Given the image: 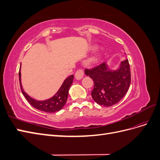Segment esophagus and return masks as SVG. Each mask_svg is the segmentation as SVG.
I'll use <instances>...</instances> for the list:
<instances>
[{"label": "esophagus", "instance_id": "obj_1", "mask_svg": "<svg viewBox=\"0 0 160 160\" xmlns=\"http://www.w3.org/2000/svg\"><path fill=\"white\" fill-rule=\"evenodd\" d=\"M83 75H84V72L82 69H79L78 71H77V72L75 74V79L77 80L81 79L83 77Z\"/></svg>", "mask_w": 160, "mask_h": 160}]
</instances>
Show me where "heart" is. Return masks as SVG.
<instances>
[{
  "label": "heart",
  "mask_w": 160,
  "mask_h": 160,
  "mask_svg": "<svg viewBox=\"0 0 160 160\" xmlns=\"http://www.w3.org/2000/svg\"><path fill=\"white\" fill-rule=\"evenodd\" d=\"M99 58V54H98V53H96V54L93 55V56H91L90 58H89L88 61H87V63H88L89 65H95V64L97 63V62H98Z\"/></svg>",
  "instance_id": "heart-1"
}]
</instances>
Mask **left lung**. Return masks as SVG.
<instances>
[{
  "instance_id": "obj_1",
  "label": "left lung",
  "mask_w": 160,
  "mask_h": 160,
  "mask_svg": "<svg viewBox=\"0 0 160 160\" xmlns=\"http://www.w3.org/2000/svg\"><path fill=\"white\" fill-rule=\"evenodd\" d=\"M86 75L93 79L91 96L97 103L109 107L118 103L128 92L131 83L128 59L121 62L119 68L111 69L105 62L91 69H85Z\"/></svg>"
}]
</instances>
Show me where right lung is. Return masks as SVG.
I'll return each instance as SVG.
<instances>
[{"label":"right lung","instance_id":"obj_1","mask_svg":"<svg viewBox=\"0 0 160 160\" xmlns=\"http://www.w3.org/2000/svg\"><path fill=\"white\" fill-rule=\"evenodd\" d=\"M19 82H20L21 89L23 95L25 96L26 99L28 101L33 108L38 110L44 111L47 113H54L56 111L61 110L66 103L69 94V90L71 85L72 83L74 75H71L67 77L62 83V85L57 93L53 95L52 98L43 100L38 101L33 99L28 95L26 92L24 91L21 84V67L19 69Z\"/></svg>","mask_w":160,"mask_h":160}]
</instances>
